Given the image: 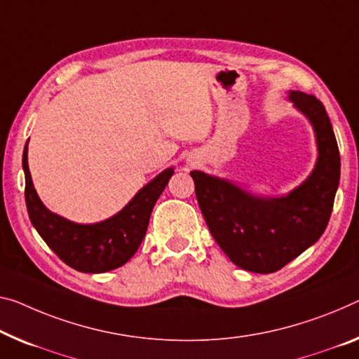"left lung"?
<instances>
[{"label": "left lung", "instance_id": "left-lung-1", "mask_svg": "<svg viewBox=\"0 0 359 359\" xmlns=\"http://www.w3.org/2000/svg\"><path fill=\"white\" fill-rule=\"evenodd\" d=\"M295 107L311 120L319 157L314 172L289 196L260 198L224 180L191 172L196 197L213 239L239 268L274 273L313 245L329 223L340 180V154L323 102L292 91Z\"/></svg>", "mask_w": 359, "mask_h": 359}]
</instances>
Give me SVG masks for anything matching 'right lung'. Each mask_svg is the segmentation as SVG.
Masks as SVG:
<instances>
[{
  "mask_svg": "<svg viewBox=\"0 0 359 359\" xmlns=\"http://www.w3.org/2000/svg\"><path fill=\"white\" fill-rule=\"evenodd\" d=\"M22 165L32 224L60 260L81 273H106L122 266L135 255L146 236L152 208L173 175V168L165 170L142 187L122 212L106 222L76 224L49 212L38 198L27 162V146Z\"/></svg>",
  "mask_w": 359,
  "mask_h": 359,
  "instance_id": "obj_1",
  "label": "right lung"
}]
</instances>
